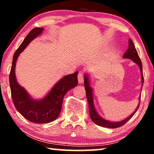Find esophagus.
Wrapping results in <instances>:
<instances>
[{"label":"esophagus","mask_w":154,"mask_h":154,"mask_svg":"<svg viewBox=\"0 0 154 154\" xmlns=\"http://www.w3.org/2000/svg\"><path fill=\"white\" fill-rule=\"evenodd\" d=\"M78 81H79V83H82L83 82V74L82 72H79V75H78Z\"/></svg>","instance_id":"esophagus-1"}]
</instances>
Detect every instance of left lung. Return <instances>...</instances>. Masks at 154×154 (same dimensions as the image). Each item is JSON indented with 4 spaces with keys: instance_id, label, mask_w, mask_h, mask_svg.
Segmentation results:
<instances>
[{
    "instance_id": "obj_1",
    "label": "left lung",
    "mask_w": 154,
    "mask_h": 154,
    "mask_svg": "<svg viewBox=\"0 0 154 154\" xmlns=\"http://www.w3.org/2000/svg\"><path fill=\"white\" fill-rule=\"evenodd\" d=\"M123 58L125 59H129L138 65L139 68H140V72H141V79H142V88L143 83H144V77H143V72H142V64L141 62L140 57H139L137 52L135 49L134 45L133 42L131 39H129V45H128V50H126V52L124 53ZM90 75L88 73H85L84 74V86H85V89L86 91V97H87V100L88 102V105H89V112H90V119H92V121L94 122V123L97 125L102 126V127L104 128H117L119 127H121L123 125H124L126 122L129 121L131 118L133 116L134 113H136V111H137V109L140 106V102H139L138 106H137L135 111L132 113L131 115L129 116L128 118H126L124 120H122L121 121L118 122H113L110 121L108 120H106L101 116L99 114L97 111L96 110L95 106H94V95H93V89H92L91 85H90Z\"/></svg>"
}]
</instances>
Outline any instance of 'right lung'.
I'll return each mask as SVG.
<instances>
[{"label":"right lung","mask_w":154,"mask_h":154,"mask_svg":"<svg viewBox=\"0 0 154 154\" xmlns=\"http://www.w3.org/2000/svg\"><path fill=\"white\" fill-rule=\"evenodd\" d=\"M43 28H35L25 38L14 52L10 73V86L14 106L28 121L35 123H46L54 121L62 109L63 99L66 92L78 85V71L64 75L57 82L47 94L41 99L32 97L27 90L18 83L15 75L16 62L20 54L27 45L40 35Z\"/></svg>","instance_id":"1"}]
</instances>
